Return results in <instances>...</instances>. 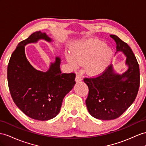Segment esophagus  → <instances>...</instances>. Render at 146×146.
I'll use <instances>...</instances> for the list:
<instances>
[{"instance_id": "esophagus-1", "label": "esophagus", "mask_w": 146, "mask_h": 146, "mask_svg": "<svg viewBox=\"0 0 146 146\" xmlns=\"http://www.w3.org/2000/svg\"><path fill=\"white\" fill-rule=\"evenodd\" d=\"M75 81L76 83H78V82H80V81H82V78L80 75H76V78H75Z\"/></svg>"}]
</instances>
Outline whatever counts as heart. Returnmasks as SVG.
Wrapping results in <instances>:
<instances>
[{
    "instance_id": "1",
    "label": "heart",
    "mask_w": 146,
    "mask_h": 146,
    "mask_svg": "<svg viewBox=\"0 0 146 146\" xmlns=\"http://www.w3.org/2000/svg\"><path fill=\"white\" fill-rule=\"evenodd\" d=\"M113 50L103 42L96 39H88L77 42L66 54L71 65L77 67L83 65L85 72L90 75L101 73L109 64Z\"/></svg>"
}]
</instances>
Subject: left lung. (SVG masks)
Returning a JSON list of instances; mask_svg holds the SVG:
<instances>
[{
    "instance_id": "1",
    "label": "left lung",
    "mask_w": 146,
    "mask_h": 146,
    "mask_svg": "<svg viewBox=\"0 0 146 146\" xmlns=\"http://www.w3.org/2000/svg\"><path fill=\"white\" fill-rule=\"evenodd\" d=\"M117 44V52L125 55L127 69L119 74L113 65L95 78H84L89 88L86 100L89 113L99 119L110 120L121 116L135 100L139 87V66L131 48L115 35H110Z\"/></svg>"
}]
</instances>
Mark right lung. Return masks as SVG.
Masks as SVG:
<instances>
[{"mask_svg":"<svg viewBox=\"0 0 146 146\" xmlns=\"http://www.w3.org/2000/svg\"><path fill=\"white\" fill-rule=\"evenodd\" d=\"M41 39L54 41L46 33L36 31L18 44L10 59L7 80L17 106L29 117L46 121L58 114L63 98L76 84V74L61 72V58L58 56L46 72L31 65L26 57L25 46Z\"/></svg>","mask_w":146,"mask_h":146,"instance_id":"add662e5","label":"right lung"}]
</instances>
